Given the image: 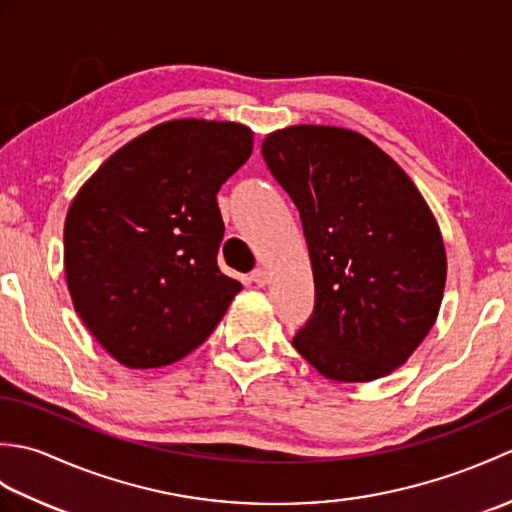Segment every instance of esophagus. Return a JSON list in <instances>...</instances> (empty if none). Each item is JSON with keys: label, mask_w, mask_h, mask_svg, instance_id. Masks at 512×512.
Returning <instances> with one entry per match:
<instances>
[{"label": "esophagus", "mask_w": 512, "mask_h": 512, "mask_svg": "<svg viewBox=\"0 0 512 512\" xmlns=\"http://www.w3.org/2000/svg\"><path fill=\"white\" fill-rule=\"evenodd\" d=\"M250 279H253L259 288H264L268 284V270L257 268V270H253V273H250Z\"/></svg>", "instance_id": "obj_1"}]
</instances>
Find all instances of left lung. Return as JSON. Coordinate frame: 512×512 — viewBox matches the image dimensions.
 <instances>
[{"mask_svg": "<svg viewBox=\"0 0 512 512\" xmlns=\"http://www.w3.org/2000/svg\"><path fill=\"white\" fill-rule=\"evenodd\" d=\"M262 154L297 204L314 312L292 345L325 378L369 383L407 363L438 319L447 253L429 204L363 134L292 125Z\"/></svg>", "mask_w": 512, "mask_h": 512, "instance_id": "left-lung-1", "label": "left lung"}]
</instances>
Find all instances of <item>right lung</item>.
Instances as JSON below:
<instances>
[{
    "mask_svg": "<svg viewBox=\"0 0 512 512\" xmlns=\"http://www.w3.org/2000/svg\"><path fill=\"white\" fill-rule=\"evenodd\" d=\"M250 151L246 125L178 118L114 151L74 195L65 281L85 328L121 365L180 361L242 290L217 268L224 222L215 195Z\"/></svg>",
    "mask_w": 512,
    "mask_h": 512,
    "instance_id": "1",
    "label": "right lung"
}]
</instances>
